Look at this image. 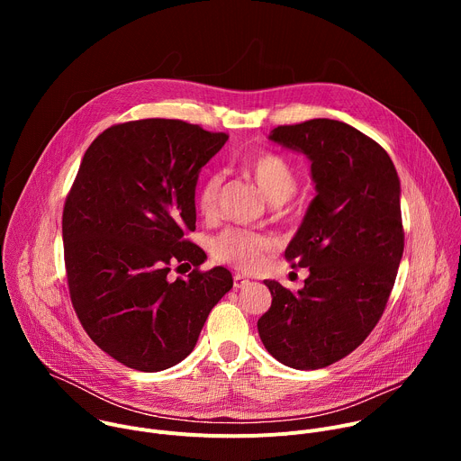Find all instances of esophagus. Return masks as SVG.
<instances>
[{
    "label": "esophagus",
    "mask_w": 461,
    "mask_h": 461,
    "mask_svg": "<svg viewBox=\"0 0 461 461\" xmlns=\"http://www.w3.org/2000/svg\"><path fill=\"white\" fill-rule=\"evenodd\" d=\"M249 285V279L240 276V274H233V286L239 290V288H244Z\"/></svg>",
    "instance_id": "34e87169"
}]
</instances>
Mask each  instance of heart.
Instances as JSON below:
<instances>
[{"label": "heart", "instance_id": "heart-1", "mask_svg": "<svg viewBox=\"0 0 461 461\" xmlns=\"http://www.w3.org/2000/svg\"><path fill=\"white\" fill-rule=\"evenodd\" d=\"M240 167L257 184V187L270 203L279 204L294 193V169L285 157L274 151L260 149L251 155H246L240 160ZM219 193L221 176L210 175L201 185L199 196H196V203H199V208L204 215H212L215 212ZM270 246L272 240L260 233L246 230H228L215 239L213 253L219 260L230 262V265L237 268L253 270L260 265L262 255H265L267 249H270Z\"/></svg>", "mask_w": 461, "mask_h": 461}]
</instances>
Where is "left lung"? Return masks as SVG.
<instances>
[{
	"label": "left lung",
	"mask_w": 461,
	"mask_h": 461,
	"mask_svg": "<svg viewBox=\"0 0 461 461\" xmlns=\"http://www.w3.org/2000/svg\"><path fill=\"white\" fill-rule=\"evenodd\" d=\"M268 140L310 160L315 196L285 251L310 276L297 292L265 281L272 306L257 330L279 363L315 370L354 352L386 306L403 255L402 184L386 151L339 120L279 125Z\"/></svg>",
	"instance_id": "obj_1"
}]
</instances>
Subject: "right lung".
Instances as JSON below:
<instances>
[{
  "mask_svg": "<svg viewBox=\"0 0 461 461\" xmlns=\"http://www.w3.org/2000/svg\"><path fill=\"white\" fill-rule=\"evenodd\" d=\"M226 140L148 118L105 129L82 158L61 221L69 292L89 338L129 368L158 372L187 357L233 286L224 267L167 277L173 262H204L184 233L194 231L201 169Z\"/></svg>",
  "mask_w": 461,
  "mask_h": 461,
  "instance_id": "right-lung-1",
  "label": "right lung"
}]
</instances>
